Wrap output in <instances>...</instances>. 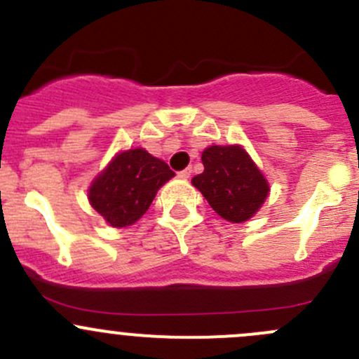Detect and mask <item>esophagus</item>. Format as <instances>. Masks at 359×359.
Wrapping results in <instances>:
<instances>
[{
    "mask_svg": "<svg viewBox=\"0 0 359 359\" xmlns=\"http://www.w3.org/2000/svg\"><path fill=\"white\" fill-rule=\"evenodd\" d=\"M189 177H191V168H186V170H182V172H179V179L187 180Z\"/></svg>",
    "mask_w": 359,
    "mask_h": 359,
    "instance_id": "34e87169",
    "label": "esophagus"
}]
</instances>
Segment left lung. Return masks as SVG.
<instances>
[{"instance_id": "1", "label": "left lung", "mask_w": 359, "mask_h": 359, "mask_svg": "<svg viewBox=\"0 0 359 359\" xmlns=\"http://www.w3.org/2000/svg\"><path fill=\"white\" fill-rule=\"evenodd\" d=\"M203 173L191 184L229 222H245L263 207L268 180L242 145H210L201 154Z\"/></svg>"}]
</instances>
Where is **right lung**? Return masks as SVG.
Masks as SVG:
<instances>
[{
	"label": "right lung",
	"mask_w": 359,
	"mask_h": 359,
	"mask_svg": "<svg viewBox=\"0 0 359 359\" xmlns=\"http://www.w3.org/2000/svg\"><path fill=\"white\" fill-rule=\"evenodd\" d=\"M175 173L145 149H128L112 158L89 186V203L112 228L135 224L151 207L159 187Z\"/></svg>",
	"instance_id": "obj_1"
}]
</instances>
